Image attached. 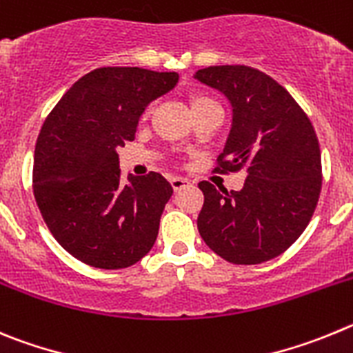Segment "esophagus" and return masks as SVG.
<instances>
[{
    "label": "esophagus",
    "mask_w": 353,
    "mask_h": 353,
    "mask_svg": "<svg viewBox=\"0 0 353 353\" xmlns=\"http://www.w3.org/2000/svg\"><path fill=\"white\" fill-rule=\"evenodd\" d=\"M170 184H172L174 192H179L186 186H192V181L186 179V177H170Z\"/></svg>",
    "instance_id": "esophagus-1"
}]
</instances>
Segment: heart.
Returning <instances> with one entry per match:
<instances>
[{"label":"heart","instance_id":"1","mask_svg":"<svg viewBox=\"0 0 353 353\" xmlns=\"http://www.w3.org/2000/svg\"><path fill=\"white\" fill-rule=\"evenodd\" d=\"M208 103H214V101L209 97H204V94H193V97L190 98V105H192V109L200 105H208Z\"/></svg>","mask_w":353,"mask_h":353}]
</instances>
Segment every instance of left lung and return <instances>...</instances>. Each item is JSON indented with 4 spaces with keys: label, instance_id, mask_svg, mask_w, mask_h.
Here are the masks:
<instances>
[{
    "label": "left lung",
    "instance_id": "left-lung-1",
    "mask_svg": "<svg viewBox=\"0 0 353 353\" xmlns=\"http://www.w3.org/2000/svg\"><path fill=\"white\" fill-rule=\"evenodd\" d=\"M225 94L232 125L218 170L246 169L239 192L202 181L200 237L232 263H262L290 248L310 223L322 188L316 133L283 85L244 65L195 72Z\"/></svg>",
    "mask_w": 353,
    "mask_h": 353
}]
</instances>
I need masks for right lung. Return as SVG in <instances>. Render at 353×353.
<instances>
[{"label":"right lung","instance_id":"right-lung-1","mask_svg":"<svg viewBox=\"0 0 353 353\" xmlns=\"http://www.w3.org/2000/svg\"><path fill=\"white\" fill-rule=\"evenodd\" d=\"M176 72L97 68L43 123L34 148V199L50 234L91 268L125 269L153 248L174 190L161 174L119 176L117 149L135 139L145 107L174 90Z\"/></svg>","mask_w":353,"mask_h":353}]
</instances>
